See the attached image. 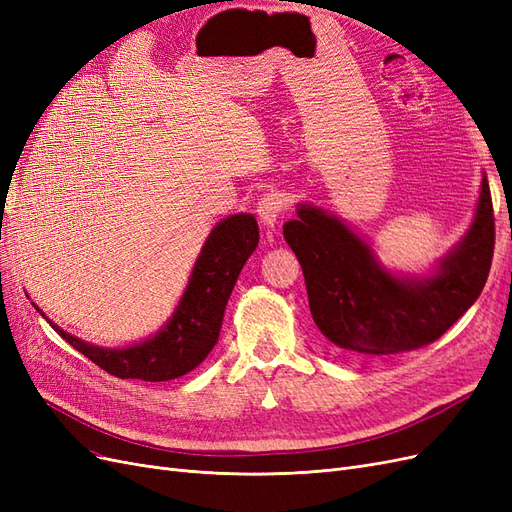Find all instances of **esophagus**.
<instances>
[{
	"instance_id": "obj_1",
	"label": "esophagus",
	"mask_w": 512,
	"mask_h": 512,
	"mask_svg": "<svg viewBox=\"0 0 512 512\" xmlns=\"http://www.w3.org/2000/svg\"><path fill=\"white\" fill-rule=\"evenodd\" d=\"M286 209H288V199L284 192L279 190H271L267 195H262L256 205L258 218L264 226H275V222L284 216Z\"/></svg>"
}]
</instances>
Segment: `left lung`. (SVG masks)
I'll use <instances>...</instances> for the list:
<instances>
[{"label": "left lung", "instance_id": "8db88e82", "mask_svg": "<svg viewBox=\"0 0 512 512\" xmlns=\"http://www.w3.org/2000/svg\"><path fill=\"white\" fill-rule=\"evenodd\" d=\"M284 237L303 267L313 322L345 354H404L436 339L477 301L496 245L487 178L468 235L428 279L385 273L368 245L311 205L284 224Z\"/></svg>", "mask_w": 512, "mask_h": 512}]
</instances>
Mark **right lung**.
Listing matches in <instances>:
<instances>
[{
  "mask_svg": "<svg viewBox=\"0 0 512 512\" xmlns=\"http://www.w3.org/2000/svg\"><path fill=\"white\" fill-rule=\"evenodd\" d=\"M256 245L258 224L254 216L235 214L222 220L207 237L182 303L169 324L156 337L139 345L103 349L72 337L52 322L50 326L82 356L118 379H178L197 368L214 349L228 296Z\"/></svg>",
  "mask_w": 512,
  "mask_h": 512,
  "instance_id": "add662e5",
  "label": "right lung"
}]
</instances>
